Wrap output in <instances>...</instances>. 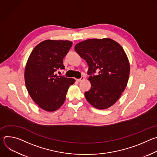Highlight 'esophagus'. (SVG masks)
Returning a JSON list of instances; mask_svg holds the SVG:
<instances>
[{
  "label": "esophagus",
  "instance_id": "34e87169",
  "mask_svg": "<svg viewBox=\"0 0 157 157\" xmlns=\"http://www.w3.org/2000/svg\"><path fill=\"white\" fill-rule=\"evenodd\" d=\"M84 76H81V78H79V79H76V81H78V82H81V81H83L84 79Z\"/></svg>",
  "mask_w": 157,
  "mask_h": 157
}]
</instances>
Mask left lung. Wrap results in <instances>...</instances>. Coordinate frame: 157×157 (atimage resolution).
I'll use <instances>...</instances> for the list:
<instances>
[{
  "label": "left lung",
  "instance_id": "1",
  "mask_svg": "<svg viewBox=\"0 0 157 157\" xmlns=\"http://www.w3.org/2000/svg\"><path fill=\"white\" fill-rule=\"evenodd\" d=\"M75 50L89 66L91 87L84 93L87 101L99 109L113 105L124 91L130 73L122 47L110 38L89 39L76 44ZM96 71L98 75H94Z\"/></svg>",
  "mask_w": 157,
  "mask_h": 157
}]
</instances>
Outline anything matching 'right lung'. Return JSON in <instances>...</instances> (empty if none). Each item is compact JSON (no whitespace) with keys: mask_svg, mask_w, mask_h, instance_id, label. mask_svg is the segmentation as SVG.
Here are the masks:
<instances>
[{"mask_svg":"<svg viewBox=\"0 0 157 157\" xmlns=\"http://www.w3.org/2000/svg\"><path fill=\"white\" fill-rule=\"evenodd\" d=\"M73 43L68 40H47L34 48L27 61L25 82L27 91L42 109L52 112L64 103L73 78L55 75L58 70H64L63 60Z\"/></svg>","mask_w":157,"mask_h":157,"instance_id":"right-lung-1","label":"right lung"}]
</instances>
